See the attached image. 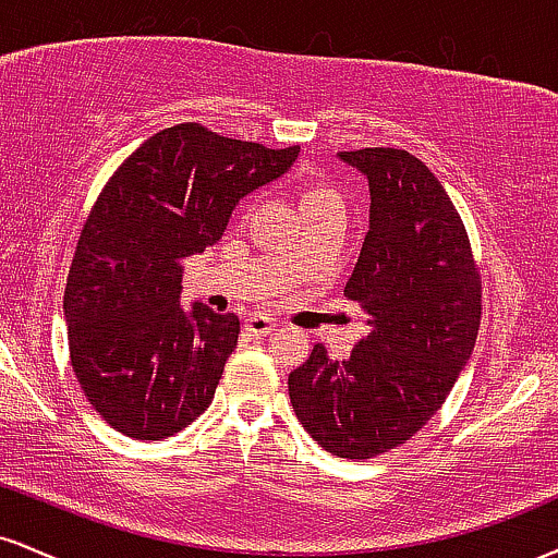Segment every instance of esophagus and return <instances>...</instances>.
Wrapping results in <instances>:
<instances>
[{
    "mask_svg": "<svg viewBox=\"0 0 558 558\" xmlns=\"http://www.w3.org/2000/svg\"><path fill=\"white\" fill-rule=\"evenodd\" d=\"M278 328V319H272V317H265V315H252L246 319V330L252 332V336H257V338H265V336H270V332Z\"/></svg>",
    "mask_w": 558,
    "mask_h": 558,
    "instance_id": "1",
    "label": "esophagus"
}]
</instances>
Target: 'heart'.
Returning a JSON list of instances; mask_svg holds the SVG:
<instances>
[{"mask_svg": "<svg viewBox=\"0 0 558 558\" xmlns=\"http://www.w3.org/2000/svg\"><path fill=\"white\" fill-rule=\"evenodd\" d=\"M299 202H301V213L312 215L319 213V209L328 207H343L341 194L336 189H330L328 183L323 181H304L299 189Z\"/></svg>", "mask_w": 558, "mask_h": 558, "instance_id": "heart-1", "label": "heart"}]
</instances>
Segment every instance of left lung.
<instances>
[{"instance_id": "obj_1", "label": "left lung", "mask_w": 558, "mask_h": 558, "mask_svg": "<svg viewBox=\"0 0 558 558\" xmlns=\"http://www.w3.org/2000/svg\"><path fill=\"white\" fill-rule=\"evenodd\" d=\"M369 185V230L345 283L369 332L349 360L323 343L288 375L304 430L341 459L401 446L451 393L480 328V275L462 217L403 149L341 151Z\"/></svg>"}]
</instances>
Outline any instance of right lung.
I'll list each match as a JSON object with an SVG mask.
<instances>
[{
    "label": "right lung",
    "instance_id": "right-lung-1",
    "mask_svg": "<svg viewBox=\"0 0 558 558\" xmlns=\"http://www.w3.org/2000/svg\"><path fill=\"white\" fill-rule=\"evenodd\" d=\"M296 157L181 123L146 138L96 198L62 310L81 390L118 433L170 438L213 403L241 323L202 301L183 310V259Z\"/></svg>",
    "mask_w": 558,
    "mask_h": 558
}]
</instances>
